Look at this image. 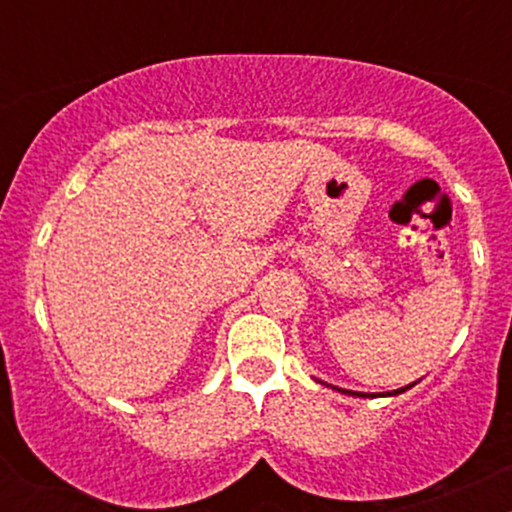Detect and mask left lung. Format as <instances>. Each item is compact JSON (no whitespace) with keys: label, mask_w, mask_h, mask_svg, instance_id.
Returning <instances> with one entry per match:
<instances>
[{"label":"left lung","mask_w":512,"mask_h":512,"mask_svg":"<svg viewBox=\"0 0 512 512\" xmlns=\"http://www.w3.org/2000/svg\"><path fill=\"white\" fill-rule=\"evenodd\" d=\"M317 383H322V380H317ZM325 385V383H322ZM411 385H416V383H411ZM411 385H404V387H399V390H392V392H378V395H383V397H395V395H402V392H407ZM332 390H339L342 392V395H356V397H375V392L373 395H370V392H354V390H342V387H334V385H330Z\"/></svg>","instance_id":"obj_1"}]
</instances>
